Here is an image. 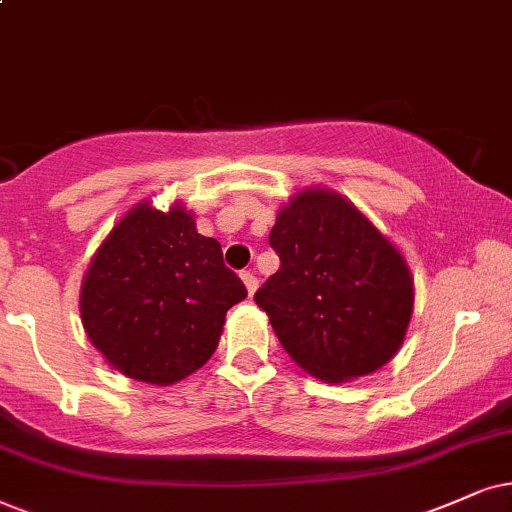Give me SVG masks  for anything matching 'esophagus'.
Wrapping results in <instances>:
<instances>
[{
	"instance_id": "1",
	"label": "esophagus",
	"mask_w": 512,
	"mask_h": 512,
	"mask_svg": "<svg viewBox=\"0 0 512 512\" xmlns=\"http://www.w3.org/2000/svg\"><path fill=\"white\" fill-rule=\"evenodd\" d=\"M241 278H243V283H245V290H248V295H250V297L255 295V290H257V276L252 274V271H243Z\"/></svg>"
}]
</instances>
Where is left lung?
<instances>
[{
  "mask_svg": "<svg viewBox=\"0 0 512 512\" xmlns=\"http://www.w3.org/2000/svg\"><path fill=\"white\" fill-rule=\"evenodd\" d=\"M269 243L281 269L255 302L297 366L349 383L399 352L413 314L411 269L352 200L323 186L297 191Z\"/></svg>",
  "mask_w": 512,
  "mask_h": 512,
  "instance_id": "left-lung-1",
  "label": "left lung"
}]
</instances>
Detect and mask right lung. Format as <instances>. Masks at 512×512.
Segmentation results:
<instances>
[{
    "instance_id": "1",
    "label": "right lung",
    "mask_w": 512,
    "mask_h": 512,
    "mask_svg": "<svg viewBox=\"0 0 512 512\" xmlns=\"http://www.w3.org/2000/svg\"><path fill=\"white\" fill-rule=\"evenodd\" d=\"M248 290L181 203L129 208L103 238L80 290L82 326L115 371L148 385L196 373Z\"/></svg>"
}]
</instances>
